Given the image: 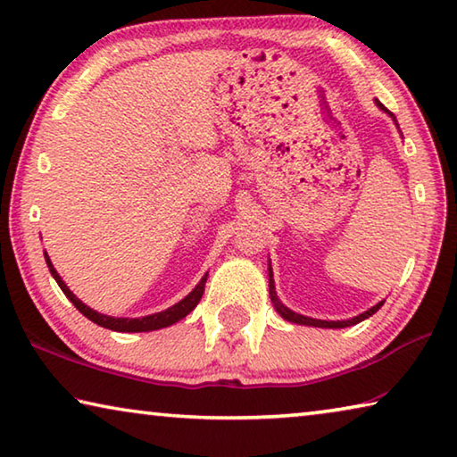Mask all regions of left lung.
<instances>
[{
	"mask_svg": "<svg viewBox=\"0 0 457 457\" xmlns=\"http://www.w3.org/2000/svg\"><path fill=\"white\" fill-rule=\"evenodd\" d=\"M377 106L381 108L383 112L389 114V117L393 119V122H395V125H397V119L393 117V112L386 111V108L381 103H378V100H377ZM397 129H399V125H397ZM268 284H270V300H272L276 312L280 314L284 320L294 322V324H303V327H316V328H345V327H353V324H359V322H362L365 319H369V316H373L378 311V308L383 306V303H385V300H381V303H377L375 306H370L369 311H365V312L359 314V316H353V319H346V320H320V319H311V316L294 312V311H290L288 306L282 304V300L278 298V294H276L274 272H272V264H270V262H268Z\"/></svg>",
	"mask_w": 457,
	"mask_h": 457,
	"instance_id": "left-lung-1",
	"label": "left lung"
}]
</instances>
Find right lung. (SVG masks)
<instances>
[{
    "label": "right lung",
    "instance_id": "right-lung-1",
    "mask_svg": "<svg viewBox=\"0 0 457 457\" xmlns=\"http://www.w3.org/2000/svg\"><path fill=\"white\" fill-rule=\"evenodd\" d=\"M44 258H46V264H48V268H50V274L54 276V280L58 282L62 292L66 294V298L71 300V303L79 308V311L87 316L88 320L98 324V327L108 328V330H117V332H149V330L171 327V324L185 319V316H187L193 308L199 304V300H201V296H204V290H205V282H207V274H204V278H201L195 288H193L183 300H179V303L169 306L167 311L146 314V316H141V319H122V316H106V314L92 311L90 306L84 304L80 298H76V294L68 288L66 282L62 280L60 274L56 272V268H54V264H52L50 256L46 252H44Z\"/></svg>",
    "mask_w": 457,
    "mask_h": 457
}]
</instances>
